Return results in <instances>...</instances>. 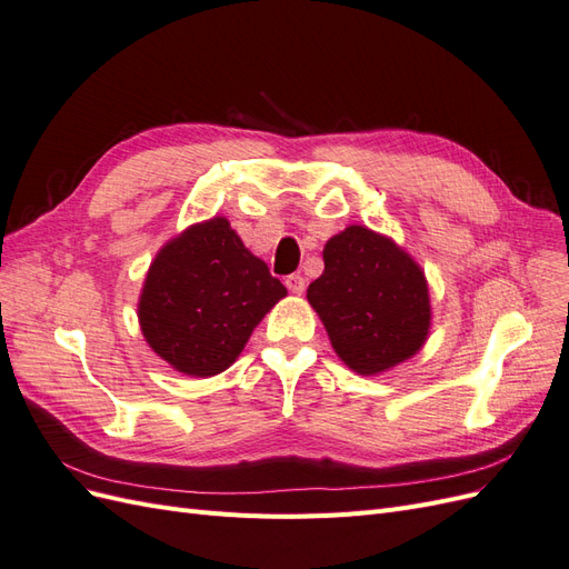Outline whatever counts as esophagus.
Listing matches in <instances>:
<instances>
[{
	"instance_id": "esophagus-1",
	"label": "esophagus",
	"mask_w": 569,
	"mask_h": 569,
	"mask_svg": "<svg viewBox=\"0 0 569 569\" xmlns=\"http://www.w3.org/2000/svg\"><path fill=\"white\" fill-rule=\"evenodd\" d=\"M284 284H287V289L291 291V295H303V289H306V280L301 278L299 272H295V274H287Z\"/></svg>"
}]
</instances>
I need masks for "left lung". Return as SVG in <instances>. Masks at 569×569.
<instances>
[{"label": "left lung", "mask_w": 569, "mask_h": 569, "mask_svg": "<svg viewBox=\"0 0 569 569\" xmlns=\"http://www.w3.org/2000/svg\"><path fill=\"white\" fill-rule=\"evenodd\" d=\"M325 270L308 284L339 358L377 375L416 353L429 330V291L420 266L391 239L351 226L322 251Z\"/></svg>", "instance_id": "obj_1"}]
</instances>
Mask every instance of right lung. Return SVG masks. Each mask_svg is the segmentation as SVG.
Here are the masks:
<instances>
[{
  "label": "right lung",
  "mask_w": 569,
  "mask_h": 569,
  "mask_svg": "<svg viewBox=\"0 0 569 569\" xmlns=\"http://www.w3.org/2000/svg\"><path fill=\"white\" fill-rule=\"evenodd\" d=\"M287 295L226 218L184 230L153 258L140 297L149 347L184 375L234 363L253 327Z\"/></svg>",
  "instance_id": "obj_1"
}]
</instances>
